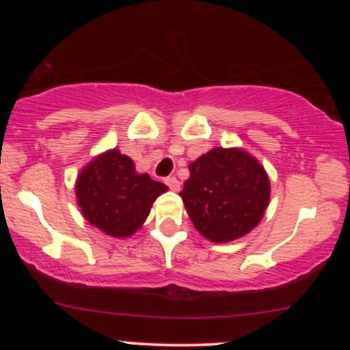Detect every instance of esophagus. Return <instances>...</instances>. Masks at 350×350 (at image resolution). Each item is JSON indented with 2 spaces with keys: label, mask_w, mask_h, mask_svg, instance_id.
<instances>
[{
  "label": "esophagus",
  "mask_w": 350,
  "mask_h": 350,
  "mask_svg": "<svg viewBox=\"0 0 350 350\" xmlns=\"http://www.w3.org/2000/svg\"><path fill=\"white\" fill-rule=\"evenodd\" d=\"M164 183L167 184V187L171 189V191H179L180 189V183L178 180V178H174V176H170V178L164 179Z\"/></svg>",
  "instance_id": "esophagus-1"
}]
</instances>
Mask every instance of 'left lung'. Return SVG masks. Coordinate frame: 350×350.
Segmentation results:
<instances>
[{"mask_svg":"<svg viewBox=\"0 0 350 350\" xmlns=\"http://www.w3.org/2000/svg\"><path fill=\"white\" fill-rule=\"evenodd\" d=\"M180 198L206 239L224 243L258 226L270 200L263 166L242 150L214 148L189 164Z\"/></svg>","mask_w":350,"mask_h":350,"instance_id":"left-lung-1","label":"left lung"}]
</instances>
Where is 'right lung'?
I'll return each instance as SVG.
<instances>
[{"label":"right lung","mask_w":350,"mask_h":350,"mask_svg":"<svg viewBox=\"0 0 350 350\" xmlns=\"http://www.w3.org/2000/svg\"><path fill=\"white\" fill-rule=\"evenodd\" d=\"M166 191V184L138 174L133 161L118 150L103 152L90 161L75 186L83 217L111 237L135 234L156 198Z\"/></svg>","instance_id":"obj_1"}]
</instances>
